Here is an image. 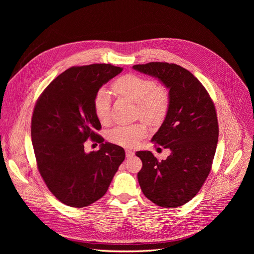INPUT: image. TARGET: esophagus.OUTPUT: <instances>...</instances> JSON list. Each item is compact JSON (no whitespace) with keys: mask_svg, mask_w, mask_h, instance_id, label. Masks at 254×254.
<instances>
[{"mask_svg":"<svg viewBox=\"0 0 254 254\" xmlns=\"http://www.w3.org/2000/svg\"><path fill=\"white\" fill-rule=\"evenodd\" d=\"M133 155H134V153H133L132 151H130V150H127V151H126V156H127V158L133 157Z\"/></svg>","mask_w":254,"mask_h":254,"instance_id":"obj_1","label":"esophagus"}]
</instances>
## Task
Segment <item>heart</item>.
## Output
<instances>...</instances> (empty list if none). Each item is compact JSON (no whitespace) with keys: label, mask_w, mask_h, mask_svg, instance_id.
<instances>
[{"label":"heart","mask_w":254,"mask_h":254,"mask_svg":"<svg viewBox=\"0 0 254 254\" xmlns=\"http://www.w3.org/2000/svg\"><path fill=\"white\" fill-rule=\"evenodd\" d=\"M115 94L127 98L137 104L138 116L149 124H158L166 117L170 103L168 89L152 79L137 74H126L119 77L112 85ZM94 114L101 124L110 121L111 94L99 90L93 100ZM147 134V127L142 123L120 126L108 132L111 142L125 148H132Z\"/></svg>","instance_id":"1"}]
</instances>
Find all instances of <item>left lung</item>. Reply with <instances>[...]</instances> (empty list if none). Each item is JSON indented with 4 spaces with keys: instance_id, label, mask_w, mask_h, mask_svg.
<instances>
[{
    "instance_id": "obj_1",
    "label": "left lung",
    "mask_w": 254,
    "mask_h": 254,
    "mask_svg": "<svg viewBox=\"0 0 254 254\" xmlns=\"http://www.w3.org/2000/svg\"><path fill=\"white\" fill-rule=\"evenodd\" d=\"M132 68L158 78L170 95L165 121L152 141L171 155L158 161L150 151L135 153L142 162L140 189L158 206H182L197 195L211 170L219 134L215 105L202 83L180 65L150 62Z\"/></svg>"
}]
</instances>
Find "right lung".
<instances>
[{"label": "right lung", "mask_w": 254, "mask_h": 254, "mask_svg": "<svg viewBox=\"0 0 254 254\" xmlns=\"http://www.w3.org/2000/svg\"><path fill=\"white\" fill-rule=\"evenodd\" d=\"M122 67L91 64L71 67L42 92L34 107L31 136L37 167L50 192L63 204L82 208L100 199L126 158L125 150L103 142L93 100ZM101 143L87 154L84 142Z\"/></svg>", "instance_id": "right-lung-1"}]
</instances>
